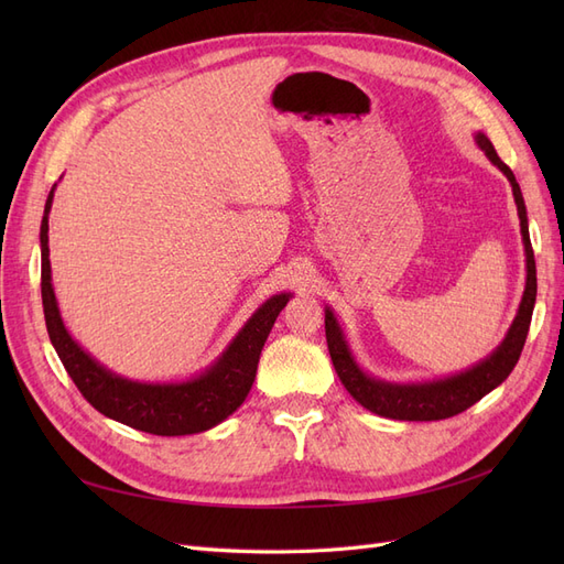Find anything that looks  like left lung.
<instances>
[{
  "label": "left lung",
  "instance_id": "left-lung-1",
  "mask_svg": "<svg viewBox=\"0 0 564 564\" xmlns=\"http://www.w3.org/2000/svg\"><path fill=\"white\" fill-rule=\"evenodd\" d=\"M475 143L485 152L487 160L508 178L510 187H513L527 270L522 301L506 336L501 338V344L487 357H482L480 362H475L473 367L460 369L456 373H449V377L425 381H388L381 377H373V373H369L360 362H357L344 324L338 322L329 305H324V332H327V346L338 379L357 402L379 416L395 421H440L456 416L460 412H466V409L473 406L477 400H482L487 392L501 386L520 360V352L529 332V322H532L536 303V263L532 242H529L527 207L516 174L501 162L497 150H494L491 141L482 131L475 133Z\"/></svg>",
  "mask_w": 564,
  "mask_h": 564
}]
</instances>
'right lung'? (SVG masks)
I'll return each instance as SVG.
<instances>
[{"mask_svg": "<svg viewBox=\"0 0 564 564\" xmlns=\"http://www.w3.org/2000/svg\"><path fill=\"white\" fill-rule=\"evenodd\" d=\"M54 193L56 185L46 197L40 228L42 305L51 346L56 348L82 395L104 416L152 435H195L224 423L247 400L265 338L294 294L280 292L263 301L230 338L224 352L195 377L181 381L127 379L84 350L63 322L48 261V212Z\"/></svg>", "mask_w": 564, "mask_h": 564, "instance_id": "obj_1", "label": "right lung"}]
</instances>
